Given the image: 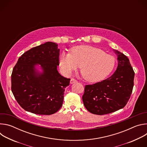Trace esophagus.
Here are the masks:
<instances>
[{
  "mask_svg": "<svg viewBox=\"0 0 147 147\" xmlns=\"http://www.w3.org/2000/svg\"><path fill=\"white\" fill-rule=\"evenodd\" d=\"M77 82V81L74 78H71L70 80V84H74V83H76Z\"/></svg>",
  "mask_w": 147,
  "mask_h": 147,
  "instance_id": "esophagus-1",
  "label": "esophagus"
}]
</instances>
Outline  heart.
Here are the masks:
<instances>
[{
  "mask_svg": "<svg viewBox=\"0 0 147 147\" xmlns=\"http://www.w3.org/2000/svg\"><path fill=\"white\" fill-rule=\"evenodd\" d=\"M115 58L102 50L90 45H78L70 49V53L63 52L59 65L66 75H70L80 66L82 77L90 82L106 78L113 70Z\"/></svg>",
  "mask_w": 147,
  "mask_h": 147,
  "instance_id": "heart-1",
  "label": "heart"
}]
</instances>
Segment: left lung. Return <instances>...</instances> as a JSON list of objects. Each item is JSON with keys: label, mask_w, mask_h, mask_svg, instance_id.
Listing matches in <instances>:
<instances>
[{"label": "left lung", "mask_w": 147, "mask_h": 147, "mask_svg": "<svg viewBox=\"0 0 147 147\" xmlns=\"http://www.w3.org/2000/svg\"><path fill=\"white\" fill-rule=\"evenodd\" d=\"M117 56L116 70L110 77L85 86L82 101L91 113L102 115L123 108L127 104L134 86V72L129 59L113 49Z\"/></svg>", "instance_id": "8db88e82"}]
</instances>
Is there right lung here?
<instances>
[{"label": "right lung", "instance_id": "add662e5", "mask_svg": "<svg viewBox=\"0 0 147 147\" xmlns=\"http://www.w3.org/2000/svg\"><path fill=\"white\" fill-rule=\"evenodd\" d=\"M59 52L56 43L47 42L19 57L11 74V91L25 111L50 115L61 107L70 79L57 71Z\"/></svg>", "mask_w": 147, "mask_h": 147}]
</instances>
